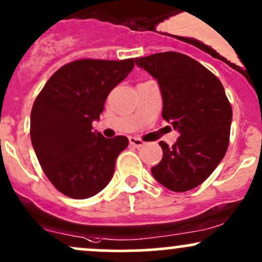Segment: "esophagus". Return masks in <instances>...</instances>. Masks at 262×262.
I'll return each mask as SVG.
<instances>
[{
  "instance_id": "1",
  "label": "esophagus",
  "mask_w": 262,
  "mask_h": 262,
  "mask_svg": "<svg viewBox=\"0 0 262 262\" xmlns=\"http://www.w3.org/2000/svg\"><path fill=\"white\" fill-rule=\"evenodd\" d=\"M128 141H130V145L134 146V147H141L143 143H145L141 139H137V137H130Z\"/></svg>"
}]
</instances>
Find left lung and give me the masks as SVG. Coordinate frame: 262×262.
<instances>
[{"instance_id": "obj_1", "label": "left lung", "mask_w": 262, "mask_h": 262, "mask_svg": "<svg viewBox=\"0 0 262 262\" xmlns=\"http://www.w3.org/2000/svg\"><path fill=\"white\" fill-rule=\"evenodd\" d=\"M160 86L162 117L179 131L172 146L161 141L155 179L175 192L192 190L213 172L229 147L232 108L217 77L193 58L160 52L136 58Z\"/></svg>"}]
</instances>
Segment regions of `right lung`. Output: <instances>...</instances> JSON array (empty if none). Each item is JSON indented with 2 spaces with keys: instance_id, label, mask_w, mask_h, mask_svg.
I'll return each instance as SVG.
<instances>
[{
  "instance_id": "add662e5",
  "label": "right lung",
  "mask_w": 262,
  "mask_h": 262,
  "mask_svg": "<svg viewBox=\"0 0 262 262\" xmlns=\"http://www.w3.org/2000/svg\"><path fill=\"white\" fill-rule=\"evenodd\" d=\"M134 66V58L74 61L58 69L36 97L31 142L47 179L63 195L89 199L111 181L128 139H106L92 130V122L100 120L108 94Z\"/></svg>"
}]
</instances>
